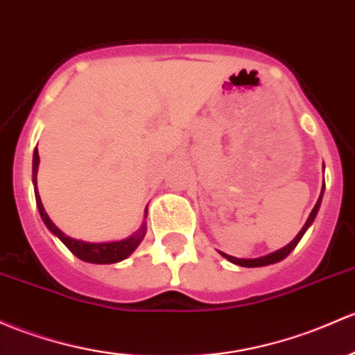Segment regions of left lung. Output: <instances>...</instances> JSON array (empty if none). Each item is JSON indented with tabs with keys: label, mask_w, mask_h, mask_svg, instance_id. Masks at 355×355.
Returning a JSON list of instances; mask_svg holds the SVG:
<instances>
[{
	"label": "left lung",
	"mask_w": 355,
	"mask_h": 355,
	"mask_svg": "<svg viewBox=\"0 0 355 355\" xmlns=\"http://www.w3.org/2000/svg\"><path fill=\"white\" fill-rule=\"evenodd\" d=\"M323 189H325V184H323L322 193H320V197H318V200H316V204H315V207H313V211L309 212V218L306 219L304 226L301 227L300 233H297L296 236H294V240L291 241V243H287L284 248L275 250V252L268 253V255L259 257V259H236V257L227 255V253H225V252H219V253H221V255L225 257L226 260H230L231 263H234V266H240V267H266V266H272V263H277V262H281V260H284L286 257L289 255V253L293 252L294 248H296V245L300 243V240H301V238H303V234L306 233V231H308V227L313 225V221H315L316 214H318V211H320V206H322Z\"/></svg>",
	"instance_id": "8db88e82"
}]
</instances>
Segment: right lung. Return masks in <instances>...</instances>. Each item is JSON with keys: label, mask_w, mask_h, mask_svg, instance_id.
<instances>
[{"label": "right lung", "mask_w": 355, "mask_h": 355, "mask_svg": "<svg viewBox=\"0 0 355 355\" xmlns=\"http://www.w3.org/2000/svg\"><path fill=\"white\" fill-rule=\"evenodd\" d=\"M39 151H33V162H32V182H33V192H35V202L39 207L40 218H42L44 225L47 226V230L51 231L54 236H58L62 241L73 255H76L78 259L83 260L88 263H117L122 262L124 259H128L130 253L141 245V241L144 240V234L148 231L146 218H148V207L144 209V221L141 225L139 230L136 233H132L130 236L124 238V240H115V241H85V240H76V238H71L66 233H62L58 226L52 223L49 214L46 212V209L42 206V200H40L39 190H37V171H39Z\"/></svg>", "instance_id": "1"}]
</instances>
